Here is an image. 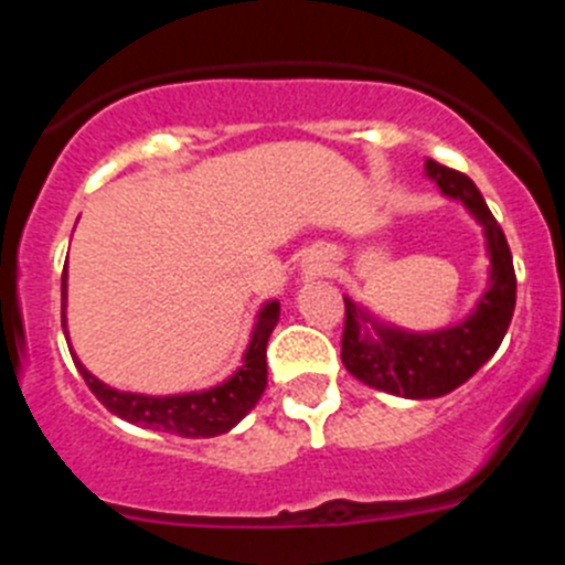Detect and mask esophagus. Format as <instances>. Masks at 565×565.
<instances>
[{
    "label": "esophagus",
    "mask_w": 565,
    "mask_h": 565,
    "mask_svg": "<svg viewBox=\"0 0 565 565\" xmlns=\"http://www.w3.org/2000/svg\"><path fill=\"white\" fill-rule=\"evenodd\" d=\"M317 271H322V263H319V266H317Z\"/></svg>",
    "instance_id": "esophagus-1"
}]
</instances>
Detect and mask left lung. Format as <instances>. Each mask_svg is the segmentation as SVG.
Returning a JSON list of instances; mask_svg holds the SVG:
<instances>
[{"label": "left lung", "mask_w": 565, "mask_h": 565, "mask_svg": "<svg viewBox=\"0 0 565 565\" xmlns=\"http://www.w3.org/2000/svg\"><path fill=\"white\" fill-rule=\"evenodd\" d=\"M424 172L444 198L461 201L483 228L489 254L487 291L458 326L441 331H404L379 322L367 308L344 297L342 364L367 387L402 398H438L461 387L501 348L515 311V266L503 228L489 212L483 194L463 172L424 163Z\"/></svg>", "instance_id": "8db88e82"}]
</instances>
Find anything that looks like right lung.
<instances>
[{"mask_svg": "<svg viewBox=\"0 0 565 565\" xmlns=\"http://www.w3.org/2000/svg\"><path fill=\"white\" fill-rule=\"evenodd\" d=\"M67 271L62 274V328L67 331ZM279 322V302L271 299L259 308L257 322H254L252 339L243 353V364L226 379V382L214 384L209 391H192V393H174V396H143V393H127L115 391L102 379L78 362L73 353L78 373L84 376L87 387L96 393L98 402L115 413L118 418L129 424H141V427H152V430L174 433L183 438H212L223 436L248 416L254 404L259 402L263 391L268 384V364H266V344L271 337L274 326ZM70 344V337H67Z\"/></svg>", "mask_w": 565, "mask_h": 565, "instance_id": "right-lung-1", "label": "right lung"}]
</instances>
